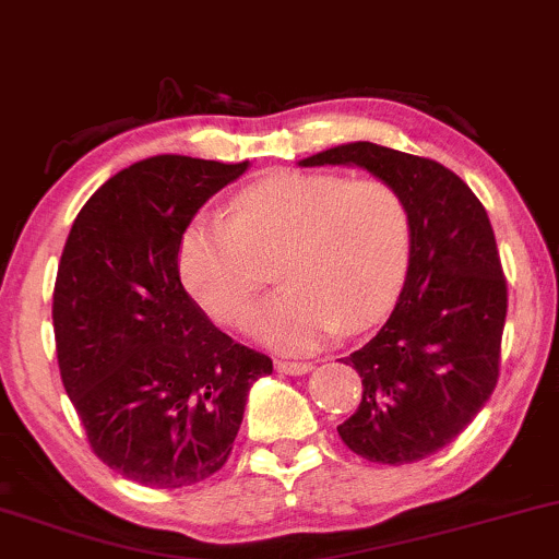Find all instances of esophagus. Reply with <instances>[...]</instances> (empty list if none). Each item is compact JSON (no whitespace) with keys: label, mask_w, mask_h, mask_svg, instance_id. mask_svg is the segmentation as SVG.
I'll use <instances>...</instances> for the list:
<instances>
[{"label":"esophagus","mask_w":559,"mask_h":559,"mask_svg":"<svg viewBox=\"0 0 559 559\" xmlns=\"http://www.w3.org/2000/svg\"><path fill=\"white\" fill-rule=\"evenodd\" d=\"M275 369H278L281 374H292V378H299V374H307L312 365L309 361H286V359H278L275 361Z\"/></svg>","instance_id":"34e87169"}]
</instances>
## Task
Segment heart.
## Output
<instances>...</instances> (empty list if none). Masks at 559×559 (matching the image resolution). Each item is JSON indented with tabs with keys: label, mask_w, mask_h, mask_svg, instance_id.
Listing matches in <instances>:
<instances>
[{
	"label": "heart",
	"mask_w": 559,
	"mask_h": 559,
	"mask_svg": "<svg viewBox=\"0 0 559 559\" xmlns=\"http://www.w3.org/2000/svg\"><path fill=\"white\" fill-rule=\"evenodd\" d=\"M231 218L203 213L179 239V278L194 301L239 325L267 281L262 262L284 251V288L252 314L250 333L305 354L365 331L399 299L412 260V218L380 179L275 171L234 194Z\"/></svg>",
	"instance_id": "1"
}]
</instances>
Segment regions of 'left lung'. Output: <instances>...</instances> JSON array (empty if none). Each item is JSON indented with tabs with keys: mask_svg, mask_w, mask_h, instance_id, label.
<instances>
[{
	"mask_svg": "<svg viewBox=\"0 0 559 559\" xmlns=\"http://www.w3.org/2000/svg\"><path fill=\"white\" fill-rule=\"evenodd\" d=\"M299 166H359L408 207L406 281L378 335L346 356L365 393L338 435L374 463L427 459L472 425L500 378L508 284L487 211L437 160L365 140Z\"/></svg>",
	"mask_w": 559,
	"mask_h": 559,
	"instance_id": "8db88e82",
	"label": "left lung"
}]
</instances>
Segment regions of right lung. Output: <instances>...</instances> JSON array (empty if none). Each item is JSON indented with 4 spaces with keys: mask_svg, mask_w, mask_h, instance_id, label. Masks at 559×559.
<instances>
[{
    "mask_svg": "<svg viewBox=\"0 0 559 559\" xmlns=\"http://www.w3.org/2000/svg\"><path fill=\"white\" fill-rule=\"evenodd\" d=\"M250 160L153 156L78 213L53 284L67 395L93 453L134 484L190 487L224 466L265 354L234 344L179 278V239Z\"/></svg>",
    "mask_w": 559,
    "mask_h": 559,
    "instance_id": "add662e5",
    "label": "right lung"
}]
</instances>
